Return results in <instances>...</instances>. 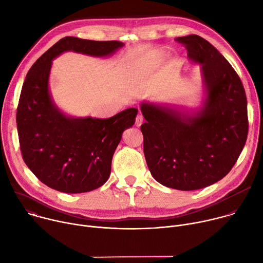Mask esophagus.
<instances>
[{
	"instance_id": "1",
	"label": "esophagus",
	"mask_w": 263,
	"mask_h": 263,
	"mask_svg": "<svg viewBox=\"0 0 263 263\" xmlns=\"http://www.w3.org/2000/svg\"><path fill=\"white\" fill-rule=\"evenodd\" d=\"M142 123H143V117L141 115H138L136 117V120H135V126L139 127V126H141Z\"/></svg>"
}]
</instances>
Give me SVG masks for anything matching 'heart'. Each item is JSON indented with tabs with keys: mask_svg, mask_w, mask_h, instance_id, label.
Wrapping results in <instances>:
<instances>
[{
	"mask_svg": "<svg viewBox=\"0 0 263 263\" xmlns=\"http://www.w3.org/2000/svg\"><path fill=\"white\" fill-rule=\"evenodd\" d=\"M163 55H164V52H160L159 53V56H163Z\"/></svg>",
	"mask_w": 263,
	"mask_h": 263,
	"instance_id": "1",
	"label": "heart"
}]
</instances>
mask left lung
Returning a JSON list of instances; mask_svg holds the SVG:
<instances>
[{
    "instance_id": "left-lung-1",
    "label": "left lung",
    "mask_w": 263,
    "mask_h": 263,
    "mask_svg": "<svg viewBox=\"0 0 263 263\" xmlns=\"http://www.w3.org/2000/svg\"><path fill=\"white\" fill-rule=\"evenodd\" d=\"M175 41L201 64L207 97L193 115L142 102L143 153L157 182L196 191L222 179L236 163L249 131L247 97L234 68L203 37L192 34Z\"/></svg>"
}]
</instances>
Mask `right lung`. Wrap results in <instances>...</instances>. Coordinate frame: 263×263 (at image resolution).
<instances>
[{"label": "right lung", "instance_id": "obj_1", "mask_svg": "<svg viewBox=\"0 0 263 263\" xmlns=\"http://www.w3.org/2000/svg\"><path fill=\"white\" fill-rule=\"evenodd\" d=\"M123 46L117 41L66 36L37 59L27 73L16 111L21 152L30 171L55 191L81 194L102 186L110 176L123 132L134 125L138 110L128 108L105 120L65 116L49 91L52 60L66 51L106 57Z\"/></svg>", "mask_w": 263, "mask_h": 263}]
</instances>
